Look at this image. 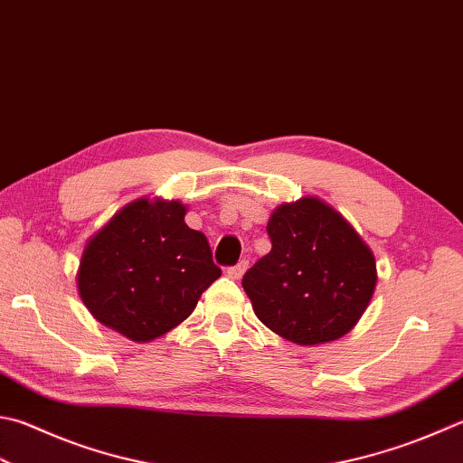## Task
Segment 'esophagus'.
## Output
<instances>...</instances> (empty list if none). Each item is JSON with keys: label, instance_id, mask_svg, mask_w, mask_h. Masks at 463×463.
<instances>
[{"label": "esophagus", "instance_id": "obj_1", "mask_svg": "<svg viewBox=\"0 0 463 463\" xmlns=\"http://www.w3.org/2000/svg\"><path fill=\"white\" fill-rule=\"evenodd\" d=\"M248 264H250V261L246 258L240 260L238 264L228 268V276L232 278V280H240V278L243 276V272H246V269H248Z\"/></svg>", "mask_w": 463, "mask_h": 463}]
</instances>
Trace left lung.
I'll return each instance as SVG.
<instances>
[{
	"label": "left lung",
	"mask_w": 463,
	"mask_h": 463,
	"mask_svg": "<svg viewBox=\"0 0 463 463\" xmlns=\"http://www.w3.org/2000/svg\"><path fill=\"white\" fill-rule=\"evenodd\" d=\"M272 250L241 286L256 317L296 345L345 336L367 310L377 286L371 248L318 197L284 203L268 222Z\"/></svg>",
	"instance_id": "1"
}]
</instances>
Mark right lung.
I'll return each mask as SVG.
<instances>
[{
	"label": "right lung",
	"instance_id": "obj_1",
	"mask_svg": "<svg viewBox=\"0 0 463 463\" xmlns=\"http://www.w3.org/2000/svg\"><path fill=\"white\" fill-rule=\"evenodd\" d=\"M185 212L179 202L137 199L86 243L78 292L104 326L137 343L153 340L181 325L222 276Z\"/></svg>",
	"mask_w": 463,
	"mask_h": 463
}]
</instances>
